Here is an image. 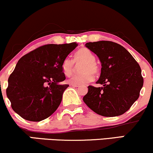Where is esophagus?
<instances>
[{
	"label": "esophagus",
	"instance_id": "1",
	"mask_svg": "<svg viewBox=\"0 0 153 153\" xmlns=\"http://www.w3.org/2000/svg\"><path fill=\"white\" fill-rule=\"evenodd\" d=\"M71 85L73 86V87H75V88L80 87V85H78V84H71Z\"/></svg>",
	"mask_w": 153,
	"mask_h": 153
}]
</instances>
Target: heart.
Returning <instances> with one entry per match:
<instances>
[{
    "instance_id": "obj_1",
    "label": "heart",
    "mask_w": 153,
    "mask_h": 153,
    "mask_svg": "<svg viewBox=\"0 0 153 153\" xmlns=\"http://www.w3.org/2000/svg\"><path fill=\"white\" fill-rule=\"evenodd\" d=\"M73 60L69 58H65L62 63V71L64 75L70 76L73 74L75 70V63L81 64L80 66V71L82 73L75 75L68 80L70 84L82 85L93 81L94 79V74L98 72V66L95 62V57L89 49H79L74 55V59Z\"/></svg>"
}]
</instances>
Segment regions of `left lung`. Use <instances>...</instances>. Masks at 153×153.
<instances>
[{
    "label": "left lung",
    "instance_id": "1",
    "mask_svg": "<svg viewBox=\"0 0 153 153\" xmlns=\"http://www.w3.org/2000/svg\"><path fill=\"white\" fill-rule=\"evenodd\" d=\"M85 46L100 60L102 68L96 83L103 86H88V93L82 100L102 116L123 115L138 99L143 88L139 64L124 47L114 42H90Z\"/></svg>",
    "mask_w": 153,
    "mask_h": 153
}]
</instances>
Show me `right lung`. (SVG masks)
I'll list each match as a JSON object with an SVG mask.
<instances>
[{
    "label": "right lung",
    "mask_w": 153,
    "mask_h": 153,
    "mask_svg": "<svg viewBox=\"0 0 153 153\" xmlns=\"http://www.w3.org/2000/svg\"><path fill=\"white\" fill-rule=\"evenodd\" d=\"M77 46L76 43L48 44L18 60L6 89L16 113L27 120L38 122L56 111L69 86L60 84L65 80L62 63Z\"/></svg>",
    "instance_id": "right-lung-1"
}]
</instances>
